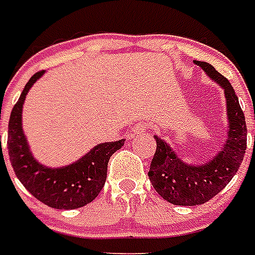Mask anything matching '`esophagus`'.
Returning <instances> with one entry per match:
<instances>
[{
	"instance_id": "obj_1",
	"label": "esophagus",
	"mask_w": 255,
	"mask_h": 255,
	"mask_svg": "<svg viewBox=\"0 0 255 255\" xmlns=\"http://www.w3.org/2000/svg\"><path fill=\"white\" fill-rule=\"evenodd\" d=\"M145 129H147V123H137L132 128L131 132L132 135H141V133H144Z\"/></svg>"
}]
</instances>
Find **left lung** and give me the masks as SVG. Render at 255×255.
I'll use <instances>...</instances> for the list:
<instances>
[{"label": "left lung", "mask_w": 255, "mask_h": 255, "mask_svg": "<svg viewBox=\"0 0 255 255\" xmlns=\"http://www.w3.org/2000/svg\"><path fill=\"white\" fill-rule=\"evenodd\" d=\"M194 64L223 89L226 97L227 137L214 158L202 164H190L180 159L164 139L155 135L156 152L151 162L148 178L164 201L178 206L203 205L222 191L240 168L248 140L245 115L229 80L215 71L211 64L197 60Z\"/></svg>", "instance_id": "left-lung-1"}]
</instances>
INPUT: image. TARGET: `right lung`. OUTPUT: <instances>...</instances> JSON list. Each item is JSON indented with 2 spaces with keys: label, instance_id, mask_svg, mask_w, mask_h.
<instances>
[{
  "label": "right lung",
  "instance_id": "right-lung-1",
  "mask_svg": "<svg viewBox=\"0 0 255 255\" xmlns=\"http://www.w3.org/2000/svg\"><path fill=\"white\" fill-rule=\"evenodd\" d=\"M45 71L30 77L15 103L9 120L7 149L17 178L33 197L44 205L73 210L88 205L99 195L107 179L110 158L124 145V139L95 145L76 162L63 167H48L33 156L22 129V108L29 89Z\"/></svg>",
  "mask_w": 255,
  "mask_h": 255
}]
</instances>
